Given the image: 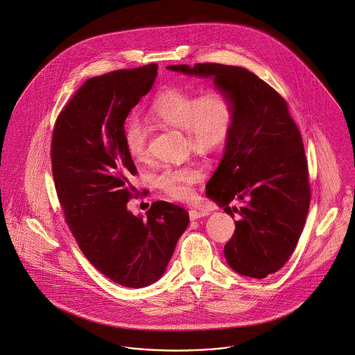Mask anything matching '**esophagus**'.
<instances>
[{"label": "esophagus", "instance_id": "esophagus-1", "mask_svg": "<svg viewBox=\"0 0 355 355\" xmlns=\"http://www.w3.org/2000/svg\"><path fill=\"white\" fill-rule=\"evenodd\" d=\"M206 216H209V213H207L206 210H200V209H191V210H189V217H190V220H200V218L206 217Z\"/></svg>", "mask_w": 355, "mask_h": 355}]
</instances>
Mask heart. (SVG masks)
<instances>
[{
	"label": "heart",
	"mask_w": 355,
	"mask_h": 355,
	"mask_svg": "<svg viewBox=\"0 0 355 355\" xmlns=\"http://www.w3.org/2000/svg\"><path fill=\"white\" fill-rule=\"evenodd\" d=\"M153 117L169 126L185 130L189 145L196 152H214L225 145L236 119V105L222 90H209L200 96L180 87L161 92L152 102ZM149 129L145 121L130 117L123 128V142L129 155L138 162L148 158ZM197 166H165L157 184L170 197L187 200L193 186L202 180Z\"/></svg>",
	"instance_id": "heart-1"
}]
</instances>
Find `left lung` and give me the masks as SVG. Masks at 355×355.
<instances>
[{
	"label": "left lung",
	"mask_w": 355,
	"mask_h": 355,
	"mask_svg": "<svg viewBox=\"0 0 355 355\" xmlns=\"http://www.w3.org/2000/svg\"><path fill=\"white\" fill-rule=\"evenodd\" d=\"M187 76L213 78L236 105V119L206 196L236 220L223 253L233 270L265 278L294 252L310 206L309 169L301 133L287 103L248 69L220 64L170 65ZM241 200L236 209L230 203Z\"/></svg>",
	"instance_id": "1"
}]
</instances>
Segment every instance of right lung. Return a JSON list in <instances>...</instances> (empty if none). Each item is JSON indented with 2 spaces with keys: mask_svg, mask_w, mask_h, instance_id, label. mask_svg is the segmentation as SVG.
<instances>
[{
  "mask_svg": "<svg viewBox=\"0 0 355 355\" xmlns=\"http://www.w3.org/2000/svg\"><path fill=\"white\" fill-rule=\"evenodd\" d=\"M157 70L150 64L89 78L60 113L51 139L54 185L71 234L97 270L133 288L164 275L189 223V213L173 203H152L146 218L126 206L137 169L123 123Z\"/></svg>",
  "mask_w": 355,
  "mask_h": 355,
  "instance_id": "right-lung-1",
  "label": "right lung"
}]
</instances>
